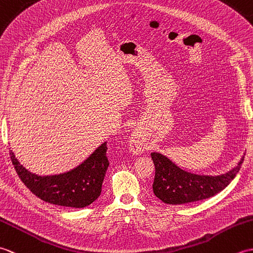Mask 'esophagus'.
<instances>
[{"label":"esophagus","instance_id":"esophagus-1","mask_svg":"<svg viewBox=\"0 0 253 253\" xmlns=\"http://www.w3.org/2000/svg\"><path fill=\"white\" fill-rule=\"evenodd\" d=\"M128 146H129V150L133 154L137 155L143 153L144 150L147 149V141L142 132L139 130L132 131L129 137V141H128Z\"/></svg>","mask_w":253,"mask_h":253}]
</instances>
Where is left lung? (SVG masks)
<instances>
[{
  "mask_svg": "<svg viewBox=\"0 0 253 253\" xmlns=\"http://www.w3.org/2000/svg\"><path fill=\"white\" fill-rule=\"evenodd\" d=\"M155 166L153 192L168 204H186L213 197L228 186L245 160V153L238 164L221 175H199L180 169L166 155L152 152Z\"/></svg>",
  "mask_w": 253,
  "mask_h": 253,
  "instance_id": "8db88e82",
  "label": "left lung"
}]
</instances>
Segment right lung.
<instances>
[{
	"mask_svg": "<svg viewBox=\"0 0 253 253\" xmlns=\"http://www.w3.org/2000/svg\"><path fill=\"white\" fill-rule=\"evenodd\" d=\"M106 141L96 148L82 164L63 174L39 176L26 169L9 150L15 169L27 188L45 202L61 207L84 208L101 195L109 160Z\"/></svg>",
	"mask_w": 253,
	"mask_h": 253,
	"instance_id": "1",
	"label": "right lung"
}]
</instances>
